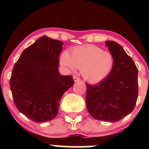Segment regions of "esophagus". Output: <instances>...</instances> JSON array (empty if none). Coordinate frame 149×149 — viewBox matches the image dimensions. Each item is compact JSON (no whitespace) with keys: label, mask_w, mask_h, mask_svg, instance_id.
Listing matches in <instances>:
<instances>
[{"label":"esophagus","mask_w":149,"mask_h":149,"mask_svg":"<svg viewBox=\"0 0 149 149\" xmlns=\"http://www.w3.org/2000/svg\"><path fill=\"white\" fill-rule=\"evenodd\" d=\"M73 80H74L75 82L79 81V80H80V78H79V77L77 76H73Z\"/></svg>","instance_id":"1"}]
</instances>
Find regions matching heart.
<instances>
[{
  "mask_svg": "<svg viewBox=\"0 0 149 149\" xmlns=\"http://www.w3.org/2000/svg\"><path fill=\"white\" fill-rule=\"evenodd\" d=\"M60 62L70 71L80 69L85 80L97 83L110 74L115 61L111 52L95 45H85L73 49L70 54L64 52Z\"/></svg>",
  "mask_w": 149,
  "mask_h": 149,
  "instance_id": "obj_1",
  "label": "heart"
}]
</instances>
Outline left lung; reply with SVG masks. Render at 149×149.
<instances>
[{
    "label": "left lung",
    "mask_w": 149,
    "mask_h": 149,
    "mask_svg": "<svg viewBox=\"0 0 149 149\" xmlns=\"http://www.w3.org/2000/svg\"><path fill=\"white\" fill-rule=\"evenodd\" d=\"M114 57V66L97 85L86 83L88 112L99 120L116 122L134 110L138 97V69L133 59L117 42H106Z\"/></svg>",
    "instance_id": "1"
}]
</instances>
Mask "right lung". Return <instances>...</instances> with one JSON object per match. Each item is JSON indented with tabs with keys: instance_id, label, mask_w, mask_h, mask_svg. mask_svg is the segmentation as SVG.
Returning <instances> with one entry per match:
<instances>
[{
	"instance_id": "1",
	"label": "right lung",
	"mask_w": 149,
	"mask_h": 149,
	"mask_svg": "<svg viewBox=\"0 0 149 149\" xmlns=\"http://www.w3.org/2000/svg\"><path fill=\"white\" fill-rule=\"evenodd\" d=\"M63 42L42 36L26 48L15 64L10 80L15 104L37 123L56 117L64 93L73 86V76L58 70Z\"/></svg>"
}]
</instances>
